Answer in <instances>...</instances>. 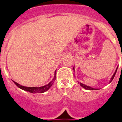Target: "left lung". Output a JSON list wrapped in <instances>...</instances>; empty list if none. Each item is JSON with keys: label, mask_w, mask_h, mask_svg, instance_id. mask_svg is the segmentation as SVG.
Instances as JSON below:
<instances>
[{"label": "left lung", "mask_w": 122, "mask_h": 122, "mask_svg": "<svg viewBox=\"0 0 122 122\" xmlns=\"http://www.w3.org/2000/svg\"><path fill=\"white\" fill-rule=\"evenodd\" d=\"M117 68H118V67H117ZM117 68L116 70H115V72H114V74H113V76H112L111 79H110V82H111L112 81V80H113V79L114 78V77H115V74H116V72H117ZM73 69H74V67H73ZM78 83L79 84H80L81 86L82 87H83V88H84L85 89H86V90H97V89H94V88L88 86H86V85L84 84L81 83V82H78Z\"/></svg>", "instance_id": "8db88e82"}]
</instances>
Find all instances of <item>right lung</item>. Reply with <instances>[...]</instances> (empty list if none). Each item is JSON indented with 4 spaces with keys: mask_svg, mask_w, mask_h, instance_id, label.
Returning a JSON list of instances; mask_svg holds the SVG:
<instances>
[{
    "mask_svg": "<svg viewBox=\"0 0 122 122\" xmlns=\"http://www.w3.org/2000/svg\"><path fill=\"white\" fill-rule=\"evenodd\" d=\"M56 71H55V76H54V78L53 79V80L51 82H50L48 84L45 85V86H43L41 87H26L23 86H21V85L19 84L16 82L14 81V84H15L16 86H17L18 87H19L21 89L23 90V91H27V92H29L30 93H33V94H36V93H43L46 91H47L48 90L50 89L51 86L53 85V84L54 83L55 79H56Z\"/></svg>",
    "mask_w": 122,
    "mask_h": 122,
    "instance_id": "1",
    "label": "right lung"
}]
</instances>
